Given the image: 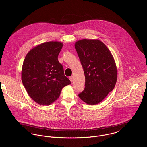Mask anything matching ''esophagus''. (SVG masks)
<instances>
[{
    "mask_svg": "<svg viewBox=\"0 0 147 147\" xmlns=\"http://www.w3.org/2000/svg\"><path fill=\"white\" fill-rule=\"evenodd\" d=\"M69 80H70L71 82H73V76H70V77H69Z\"/></svg>",
    "mask_w": 147,
    "mask_h": 147,
    "instance_id": "esophagus-1",
    "label": "esophagus"
}]
</instances>
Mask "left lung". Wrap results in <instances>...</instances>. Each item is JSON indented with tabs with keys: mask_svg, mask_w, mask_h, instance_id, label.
I'll list each match as a JSON object with an SVG mask.
<instances>
[{
	"mask_svg": "<svg viewBox=\"0 0 147 147\" xmlns=\"http://www.w3.org/2000/svg\"><path fill=\"white\" fill-rule=\"evenodd\" d=\"M75 48L84 70L85 88L78 96L88 105L101 102L117 82V69L111 52L101 41L83 39Z\"/></svg>",
	"mask_w": 147,
	"mask_h": 147,
	"instance_id": "obj_1",
	"label": "left lung"
}]
</instances>
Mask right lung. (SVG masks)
Listing matches in <instances>:
<instances>
[{
  "label": "right lung",
  "mask_w": 147,
  "mask_h": 147,
  "mask_svg": "<svg viewBox=\"0 0 147 147\" xmlns=\"http://www.w3.org/2000/svg\"><path fill=\"white\" fill-rule=\"evenodd\" d=\"M63 45L58 41L38 45L28 52L23 62L22 84L30 98L40 105L55 102L63 88L71 84L58 60Z\"/></svg>",
  "instance_id": "1"
}]
</instances>
